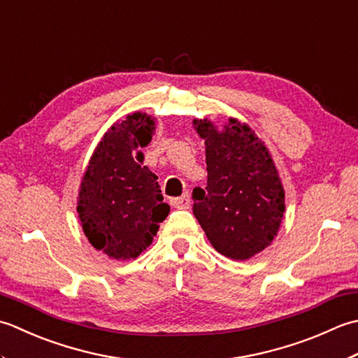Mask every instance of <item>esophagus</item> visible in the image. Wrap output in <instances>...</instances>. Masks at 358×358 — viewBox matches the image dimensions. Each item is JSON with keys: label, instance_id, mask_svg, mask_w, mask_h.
Wrapping results in <instances>:
<instances>
[{"label": "esophagus", "instance_id": "esophagus-1", "mask_svg": "<svg viewBox=\"0 0 358 358\" xmlns=\"http://www.w3.org/2000/svg\"><path fill=\"white\" fill-rule=\"evenodd\" d=\"M173 206L176 208H180V210L189 208V196L184 194V196H180V198L173 199Z\"/></svg>", "mask_w": 358, "mask_h": 358}]
</instances>
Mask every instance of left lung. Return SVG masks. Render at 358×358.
Returning a JSON list of instances; mask_svg holds the SVG:
<instances>
[{"instance_id":"left-lung-1","label":"left lung","mask_w":358,"mask_h":358,"mask_svg":"<svg viewBox=\"0 0 358 358\" xmlns=\"http://www.w3.org/2000/svg\"><path fill=\"white\" fill-rule=\"evenodd\" d=\"M206 141L207 187L193 189V213L224 257L250 259L278 235L284 188L272 155L257 133L238 119L222 129L208 119H194Z\"/></svg>"}]
</instances>
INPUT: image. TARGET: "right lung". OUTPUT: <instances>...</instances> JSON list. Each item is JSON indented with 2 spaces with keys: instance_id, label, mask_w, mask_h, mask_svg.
Instances as JSON below:
<instances>
[{
  "instance_id": "obj_1",
  "label": "right lung",
  "mask_w": 358,
  "mask_h": 358,
  "mask_svg": "<svg viewBox=\"0 0 358 358\" xmlns=\"http://www.w3.org/2000/svg\"><path fill=\"white\" fill-rule=\"evenodd\" d=\"M155 131L156 119L147 113L128 114L103 134L83 173L78 220L94 249L113 259H134L147 250L170 213L157 176L134 157Z\"/></svg>"
}]
</instances>
